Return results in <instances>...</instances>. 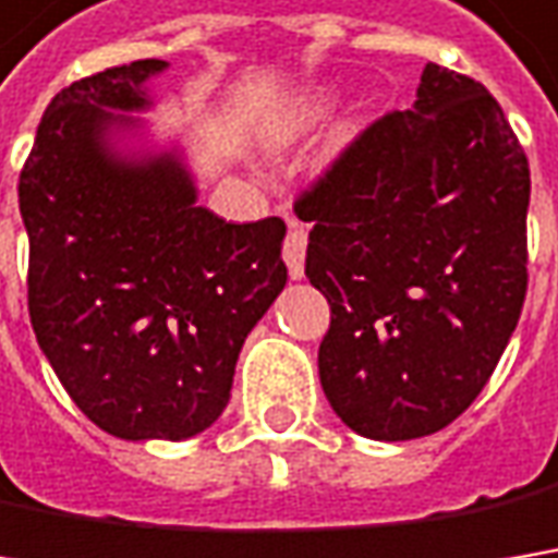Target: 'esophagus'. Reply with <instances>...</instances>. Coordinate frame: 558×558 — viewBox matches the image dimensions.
Returning <instances> with one entry per match:
<instances>
[{
    "label": "esophagus",
    "instance_id": "esophagus-1",
    "mask_svg": "<svg viewBox=\"0 0 558 558\" xmlns=\"http://www.w3.org/2000/svg\"><path fill=\"white\" fill-rule=\"evenodd\" d=\"M283 262H287L290 278H303V271H306V230L296 220H290V230L283 240Z\"/></svg>",
    "mask_w": 558,
    "mask_h": 558
}]
</instances>
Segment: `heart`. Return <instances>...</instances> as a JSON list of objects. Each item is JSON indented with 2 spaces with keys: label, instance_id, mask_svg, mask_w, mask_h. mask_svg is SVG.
<instances>
[{
  "label": "heart",
  "instance_id": "heart-1",
  "mask_svg": "<svg viewBox=\"0 0 558 558\" xmlns=\"http://www.w3.org/2000/svg\"><path fill=\"white\" fill-rule=\"evenodd\" d=\"M312 116H315V110H306V113H300L296 119H312Z\"/></svg>",
  "mask_w": 558,
  "mask_h": 558
}]
</instances>
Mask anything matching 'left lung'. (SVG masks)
I'll list each match as a JSON object with an SVG mask.
<instances>
[{"mask_svg": "<svg viewBox=\"0 0 558 558\" xmlns=\"http://www.w3.org/2000/svg\"><path fill=\"white\" fill-rule=\"evenodd\" d=\"M531 170L496 97L429 62L293 211L331 306L318 378L378 442L433 436L489 381L527 293Z\"/></svg>", "mask_w": 558, "mask_h": 558, "instance_id": "1", "label": "left lung"}]
</instances>
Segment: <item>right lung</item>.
Instances as JSON below:
<instances>
[{
    "label": "right lung",
    "mask_w": 558,
    "mask_h": 558,
    "mask_svg": "<svg viewBox=\"0 0 558 558\" xmlns=\"http://www.w3.org/2000/svg\"><path fill=\"white\" fill-rule=\"evenodd\" d=\"M167 65L138 59L62 87L17 180L37 344L84 416L129 442L211 426L287 283V223L202 208L182 150L150 148L129 116L154 107L148 82Z\"/></svg>",
    "instance_id": "1"
}]
</instances>
